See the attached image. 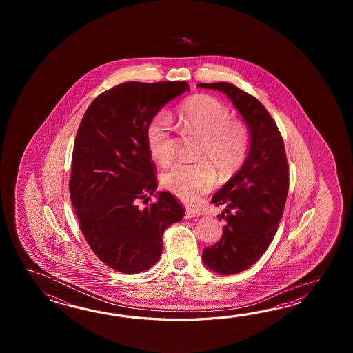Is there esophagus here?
<instances>
[{"label": "esophagus", "mask_w": 353, "mask_h": 353, "mask_svg": "<svg viewBox=\"0 0 353 353\" xmlns=\"http://www.w3.org/2000/svg\"><path fill=\"white\" fill-rule=\"evenodd\" d=\"M201 212L199 210H193V208H187L185 210V218L199 217Z\"/></svg>", "instance_id": "1"}]
</instances>
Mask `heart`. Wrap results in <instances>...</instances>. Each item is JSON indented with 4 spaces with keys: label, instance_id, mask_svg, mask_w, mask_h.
<instances>
[{
    "label": "heart",
    "instance_id": "obj_1",
    "mask_svg": "<svg viewBox=\"0 0 353 353\" xmlns=\"http://www.w3.org/2000/svg\"><path fill=\"white\" fill-rule=\"evenodd\" d=\"M180 123L201 136L198 163L175 164L163 174V185L188 203L198 202L216 184L219 173L230 178L243 165L250 148V132L242 121L231 117V111L217 98L196 94L178 111ZM146 143L152 158L166 165L174 159L172 122L158 114L146 130Z\"/></svg>",
    "mask_w": 353,
    "mask_h": 353
}]
</instances>
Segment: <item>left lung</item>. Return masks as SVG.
Here are the masks:
<instances>
[{
    "mask_svg": "<svg viewBox=\"0 0 353 353\" xmlns=\"http://www.w3.org/2000/svg\"><path fill=\"white\" fill-rule=\"evenodd\" d=\"M223 92L250 131V150L240 170L212 198L225 205L222 239L204 248L203 263L221 275L246 270L265 254L278 231L289 190V168L281 134L257 98L231 83H201Z\"/></svg>",
    "mask_w": 353,
    "mask_h": 353,
    "instance_id": "left-lung-1",
    "label": "left lung"
}]
</instances>
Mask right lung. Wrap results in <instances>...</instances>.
<instances>
[{
  "mask_svg": "<svg viewBox=\"0 0 353 353\" xmlns=\"http://www.w3.org/2000/svg\"><path fill=\"white\" fill-rule=\"evenodd\" d=\"M187 82H126L101 93L75 136L70 201L83 236L113 270L139 274L158 263L166 227L185 208L168 192L143 209L158 188L146 130L155 114Z\"/></svg>",
  "mask_w": 353,
  "mask_h": 353,
  "instance_id": "obj_1",
  "label": "right lung"
}]
</instances>
